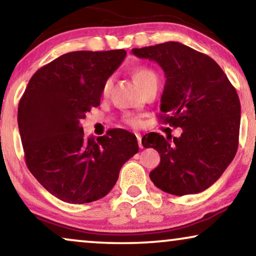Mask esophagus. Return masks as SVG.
I'll return each mask as SVG.
<instances>
[{
	"label": "esophagus",
	"instance_id": "34e87169",
	"mask_svg": "<svg viewBox=\"0 0 256 256\" xmlns=\"http://www.w3.org/2000/svg\"><path fill=\"white\" fill-rule=\"evenodd\" d=\"M136 137H137V140H138V145H139V148H144V146H142V136L139 134H136Z\"/></svg>",
	"mask_w": 256,
	"mask_h": 256
}]
</instances>
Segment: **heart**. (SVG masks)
<instances>
[{"instance_id":"1","label":"heart","mask_w":256,"mask_h":256,"mask_svg":"<svg viewBox=\"0 0 256 256\" xmlns=\"http://www.w3.org/2000/svg\"><path fill=\"white\" fill-rule=\"evenodd\" d=\"M132 77H134L136 83H137L139 86L142 88L146 84L148 83L150 80H152V78H156V76L154 71L150 69V68L137 66V68H134V70H132ZM111 85H112L111 78H108V80H105V83L103 85V94H108V92H110ZM128 122L132 126H137L139 124L138 119L134 118V117H128Z\"/></svg>"}]
</instances>
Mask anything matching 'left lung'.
I'll return each instance as SVG.
<instances>
[{"instance_id":"left-lung-1","label":"left lung","mask_w":256,"mask_h":256,"mask_svg":"<svg viewBox=\"0 0 256 256\" xmlns=\"http://www.w3.org/2000/svg\"><path fill=\"white\" fill-rule=\"evenodd\" d=\"M154 60L165 72L162 120L182 128L179 138L156 132L142 139L160 154L150 173L164 192L185 196L212 186L234 159L239 145L241 106L236 90L216 60L179 42L132 49Z\"/></svg>"}]
</instances>
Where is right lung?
<instances>
[{"label":"right lung","mask_w":256,"mask_h":256,"mask_svg":"<svg viewBox=\"0 0 256 256\" xmlns=\"http://www.w3.org/2000/svg\"><path fill=\"white\" fill-rule=\"evenodd\" d=\"M126 51H72L34 74L18 103L26 164L38 182L64 202L86 204L106 196L122 166L138 152L122 128L86 138L80 120L100 104L105 80Z\"/></svg>","instance_id":"1"}]
</instances>
